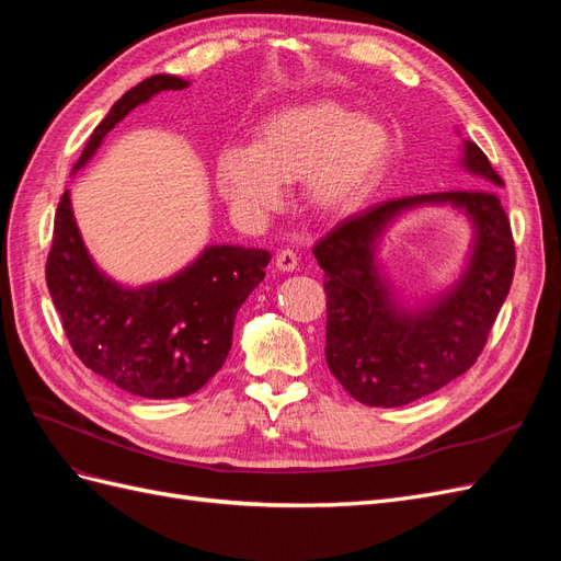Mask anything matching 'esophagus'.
Masks as SVG:
<instances>
[{
    "label": "esophagus",
    "mask_w": 561,
    "mask_h": 561,
    "mask_svg": "<svg viewBox=\"0 0 561 561\" xmlns=\"http://www.w3.org/2000/svg\"><path fill=\"white\" fill-rule=\"evenodd\" d=\"M297 266H299V257L293 250H280L276 254V268L283 271V274H290V271H295Z\"/></svg>",
    "instance_id": "34e87169"
}]
</instances>
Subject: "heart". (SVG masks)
<instances>
[{"mask_svg": "<svg viewBox=\"0 0 561 561\" xmlns=\"http://www.w3.org/2000/svg\"><path fill=\"white\" fill-rule=\"evenodd\" d=\"M390 159L393 138L379 118L316 98L262 116L250 147L219 151L215 184L231 208L257 217L278 208L280 184L304 182V203L334 219L365 206Z\"/></svg>", "mask_w": 561, "mask_h": 561, "instance_id": "1", "label": "heart"}]
</instances>
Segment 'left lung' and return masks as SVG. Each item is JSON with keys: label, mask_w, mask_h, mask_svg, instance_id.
<instances>
[{"label": "left lung", "mask_w": 561, "mask_h": 561, "mask_svg": "<svg viewBox=\"0 0 561 561\" xmlns=\"http://www.w3.org/2000/svg\"><path fill=\"white\" fill-rule=\"evenodd\" d=\"M458 149V165L482 190L381 201L344 219L313 248L325 271V360L336 381L363 404L402 407L461 377L478 360L511 293L515 245L494 192L503 180L478 145L461 140ZM423 207H447L463 216L471 245L451 284L414 298L387 274L380 243L402 216Z\"/></svg>", "instance_id": "obj_1"}]
</instances>
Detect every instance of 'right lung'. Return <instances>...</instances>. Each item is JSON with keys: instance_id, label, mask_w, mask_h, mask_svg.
<instances>
[{"instance_id": "obj_1", "label": "right lung", "mask_w": 561, "mask_h": 561, "mask_svg": "<svg viewBox=\"0 0 561 561\" xmlns=\"http://www.w3.org/2000/svg\"><path fill=\"white\" fill-rule=\"evenodd\" d=\"M190 81L154 75L124 93L98 124L72 168L89 165L107 133L135 107ZM271 252L210 243L173 276L126 285L98 266L65 190L48 252L46 283L79 360L130 396L171 400L196 393L222 369L233 320L266 276Z\"/></svg>"}]
</instances>
